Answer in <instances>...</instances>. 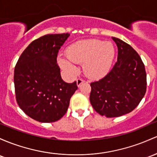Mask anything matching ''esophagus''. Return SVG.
I'll return each instance as SVG.
<instances>
[{"label":"esophagus","mask_w":157,"mask_h":157,"mask_svg":"<svg viewBox=\"0 0 157 157\" xmlns=\"http://www.w3.org/2000/svg\"><path fill=\"white\" fill-rule=\"evenodd\" d=\"M85 82V80H82V78H78L77 80V86H80V85H81L82 83H83V82Z\"/></svg>","instance_id":"obj_1"}]
</instances>
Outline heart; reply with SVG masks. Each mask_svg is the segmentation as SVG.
<instances>
[{"mask_svg":"<svg viewBox=\"0 0 157 157\" xmlns=\"http://www.w3.org/2000/svg\"><path fill=\"white\" fill-rule=\"evenodd\" d=\"M115 48L111 42L97 39L79 41L67 48V57L59 55V65L69 73L77 71L75 63H83L86 75L91 78L102 77L109 72L115 57Z\"/></svg>","mask_w":157,"mask_h":157,"instance_id":"heart-1","label":"heart"}]
</instances>
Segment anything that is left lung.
<instances>
[{"mask_svg":"<svg viewBox=\"0 0 157 157\" xmlns=\"http://www.w3.org/2000/svg\"><path fill=\"white\" fill-rule=\"evenodd\" d=\"M113 39L118 47L117 62L105 77L91 82L89 97L94 110L107 118L132 112L147 89V75L139 53L124 41Z\"/></svg>","mask_w":157,"mask_h":157,"instance_id":"obj_1","label":"left lung"}]
</instances>
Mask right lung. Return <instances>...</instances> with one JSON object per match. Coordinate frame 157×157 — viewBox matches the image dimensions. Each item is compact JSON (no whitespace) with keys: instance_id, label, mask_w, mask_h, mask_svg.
Segmentation results:
<instances>
[{"instance_id":"1","label":"right lung","mask_w":157,"mask_h":157,"mask_svg":"<svg viewBox=\"0 0 157 157\" xmlns=\"http://www.w3.org/2000/svg\"><path fill=\"white\" fill-rule=\"evenodd\" d=\"M69 33L48 34L33 41L23 51L14 71L16 101L26 115L39 122L59 120L77 89L67 83L56 62L59 50Z\"/></svg>"}]
</instances>
